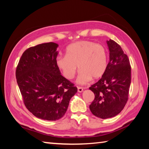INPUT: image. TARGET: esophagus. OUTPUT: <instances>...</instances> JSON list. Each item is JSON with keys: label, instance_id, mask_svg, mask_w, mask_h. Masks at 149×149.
I'll return each instance as SVG.
<instances>
[{"label": "esophagus", "instance_id": "obj_1", "mask_svg": "<svg viewBox=\"0 0 149 149\" xmlns=\"http://www.w3.org/2000/svg\"><path fill=\"white\" fill-rule=\"evenodd\" d=\"M83 91H84V89L81 87H77V91L79 93H81Z\"/></svg>", "mask_w": 149, "mask_h": 149}]
</instances>
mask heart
<instances>
[{
    "instance_id": "1",
    "label": "heart",
    "mask_w": 149,
    "mask_h": 149,
    "mask_svg": "<svg viewBox=\"0 0 149 149\" xmlns=\"http://www.w3.org/2000/svg\"><path fill=\"white\" fill-rule=\"evenodd\" d=\"M56 64L64 76L72 79L77 68L80 71L77 81L85 84L91 80L103 76L108 66V52L101 45L89 41H81L66 48L65 56L56 58Z\"/></svg>"
}]
</instances>
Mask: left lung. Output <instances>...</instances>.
Listing matches in <instances>:
<instances>
[{
  "instance_id": "1",
  "label": "left lung",
  "mask_w": 149,
  "mask_h": 149,
  "mask_svg": "<svg viewBox=\"0 0 149 149\" xmlns=\"http://www.w3.org/2000/svg\"><path fill=\"white\" fill-rule=\"evenodd\" d=\"M110 61L103 76L89 87L95 99L89 106L93 115L102 119L121 112L127 103L131 84V65L127 55L117 42L107 41Z\"/></svg>"
}]
</instances>
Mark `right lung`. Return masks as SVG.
I'll use <instances>...</instances> for the list:
<instances>
[{
  "mask_svg": "<svg viewBox=\"0 0 149 149\" xmlns=\"http://www.w3.org/2000/svg\"><path fill=\"white\" fill-rule=\"evenodd\" d=\"M58 45L50 42L25 50L16 70L17 85L27 109L40 119L55 121L64 116L77 91L56 64Z\"/></svg>",
  "mask_w": 149,
  "mask_h": 149,
  "instance_id": "obj_1",
  "label": "right lung"
}]
</instances>
